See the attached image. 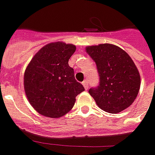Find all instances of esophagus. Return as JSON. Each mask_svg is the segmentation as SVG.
I'll return each instance as SVG.
<instances>
[{"label":"esophagus","mask_w":155,"mask_h":155,"mask_svg":"<svg viewBox=\"0 0 155 155\" xmlns=\"http://www.w3.org/2000/svg\"><path fill=\"white\" fill-rule=\"evenodd\" d=\"M82 84H83V85H84V89H85V90H87V89L89 88V84H88V81L87 80H84L83 83H82Z\"/></svg>","instance_id":"34e87169"}]
</instances>
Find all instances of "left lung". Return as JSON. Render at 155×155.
<instances>
[{
	"label": "left lung",
	"instance_id": "left-lung-1",
	"mask_svg": "<svg viewBox=\"0 0 155 155\" xmlns=\"http://www.w3.org/2000/svg\"><path fill=\"white\" fill-rule=\"evenodd\" d=\"M95 61L99 84L89 93L102 110L116 114L133 104L139 92L140 78L132 58L120 47L102 44L86 47Z\"/></svg>",
	"mask_w": 155,
	"mask_h": 155
}]
</instances>
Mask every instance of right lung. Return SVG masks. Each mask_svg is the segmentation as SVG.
<instances>
[{
	"mask_svg": "<svg viewBox=\"0 0 155 155\" xmlns=\"http://www.w3.org/2000/svg\"><path fill=\"white\" fill-rule=\"evenodd\" d=\"M76 46L63 42L45 45L26 69L24 88L29 103L39 114L58 118L74 106L76 97L84 91L69 66Z\"/></svg>",
	"mask_w": 155,
	"mask_h": 155,
	"instance_id": "1",
	"label": "right lung"
}]
</instances>
